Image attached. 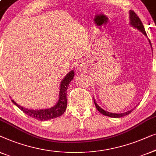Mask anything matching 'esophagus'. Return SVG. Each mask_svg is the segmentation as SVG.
<instances>
[{"label":"esophagus","instance_id":"1","mask_svg":"<svg viewBox=\"0 0 156 156\" xmlns=\"http://www.w3.org/2000/svg\"><path fill=\"white\" fill-rule=\"evenodd\" d=\"M77 66H78V71H82L83 70H84V69H85V64L82 62L78 63Z\"/></svg>","mask_w":156,"mask_h":156}]
</instances>
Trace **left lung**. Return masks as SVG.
<instances>
[{
  "label": "left lung",
  "mask_w": 156,
  "mask_h": 156,
  "mask_svg": "<svg viewBox=\"0 0 156 156\" xmlns=\"http://www.w3.org/2000/svg\"><path fill=\"white\" fill-rule=\"evenodd\" d=\"M130 20H131L130 23H131V25L133 26V27L136 28H137V29L139 30L140 31H141L144 35L147 36L146 32V31H145L144 27L143 25V23H142V22L141 21V20H140L139 16L136 15V13L134 11H133V10H130ZM148 40H149V42H150V44H151L150 39H148ZM94 102H95V107H96V108H97L98 110L99 111L101 114H102V115H104L105 116H107V117H113V118H119V117H124V116H125V115H129V114H130L131 112L133 111V109H131V110H130V111H128V112H126L122 113V114L111 113V112H107V111H105L104 109H102L101 107L98 106V105H97V103L95 102V100H94Z\"/></svg>",
  "instance_id": "obj_1"
}]
</instances>
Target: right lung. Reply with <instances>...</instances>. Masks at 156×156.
<instances>
[{
    "instance_id": "right-lung-1",
    "label": "right lung",
    "mask_w": 156,
    "mask_h": 156,
    "mask_svg": "<svg viewBox=\"0 0 156 156\" xmlns=\"http://www.w3.org/2000/svg\"><path fill=\"white\" fill-rule=\"evenodd\" d=\"M73 76L74 72L71 71L69 73L67 74L64 79H63V80L61 81L58 101L55 106L51 107V108L45 109H29L20 106L16 102H14V100H12V102L16 106L18 107L19 109H20L26 115H29L30 117H32V118H34L36 119L41 120V121H47V120L60 117V116L64 113L66 109V92L68 87H69V83L72 79L73 78Z\"/></svg>"
}]
</instances>
